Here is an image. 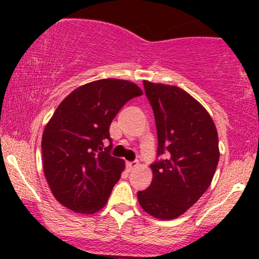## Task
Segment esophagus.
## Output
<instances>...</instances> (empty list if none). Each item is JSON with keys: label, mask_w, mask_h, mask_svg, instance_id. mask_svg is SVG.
Listing matches in <instances>:
<instances>
[{"label": "esophagus", "mask_w": 259, "mask_h": 259, "mask_svg": "<svg viewBox=\"0 0 259 259\" xmlns=\"http://www.w3.org/2000/svg\"><path fill=\"white\" fill-rule=\"evenodd\" d=\"M138 165H139L138 162H127L126 163V168H127V170H129V171L134 170V169L138 167Z\"/></svg>", "instance_id": "esophagus-1"}]
</instances>
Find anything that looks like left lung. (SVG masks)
<instances>
[{
    "mask_svg": "<svg viewBox=\"0 0 259 259\" xmlns=\"http://www.w3.org/2000/svg\"><path fill=\"white\" fill-rule=\"evenodd\" d=\"M158 136V156L151 164L152 183L138 192L140 206L157 219L171 221L206 192L219 160L218 133L207 109L185 90L145 80Z\"/></svg>",
    "mask_w": 259,
    "mask_h": 259,
    "instance_id": "1",
    "label": "left lung"
}]
</instances>
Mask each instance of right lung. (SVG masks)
Returning <instances> with one entry per match:
<instances>
[{"label": "right lung", "mask_w": 259, "mask_h": 259, "mask_svg": "<svg viewBox=\"0 0 259 259\" xmlns=\"http://www.w3.org/2000/svg\"><path fill=\"white\" fill-rule=\"evenodd\" d=\"M142 90L129 80L101 79L79 86L59 103L45 126L44 173L59 203L94 214L106 206L125 168L105 147L109 125L129 100Z\"/></svg>", "instance_id": "right-lung-1"}]
</instances>
